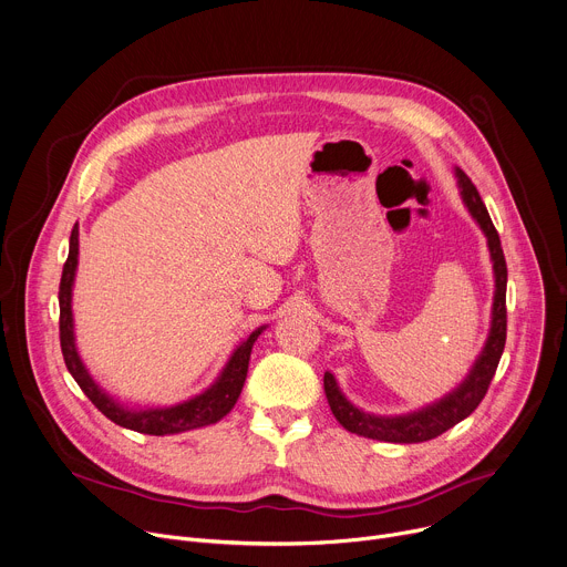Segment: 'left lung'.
<instances>
[{
    "label": "left lung",
    "mask_w": 567,
    "mask_h": 567,
    "mask_svg": "<svg viewBox=\"0 0 567 567\" xmlns=\"http://www.w3.org/2000/svg\"><path fill=\"white\" fill-rule=\"evenodd\" d=\"M457 179L462 188V200L468 207L471 216L482 227L488 249H491V261L495 272V295H493V310H491V331L486 338V344L475 360L471 373L462 381L457 390L446 394L442 401H436L427 408H421L419 412L401 414V416H375L358 410L351 405L344 394L340 392L333 373H324V392L331 405L333 416L340 421L342 427H347L353 434L367 436V439H379V442H392V444H419L444 434L460 421H464L475 408L482 403V399L488 392V385L495 375L497 362L505 351L507 342V261L502 255L499 236L491 223V216L477 194L475 184L468 179V175L457 168Z\"/></svg>",
    "instance_id": "obj_1"
}]
</instances>
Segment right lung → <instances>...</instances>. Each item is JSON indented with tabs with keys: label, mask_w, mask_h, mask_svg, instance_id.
<instances>
[{
	"label": "right lung",
	"mask_w": 567,
	"mask_h": 567,
	"mask_svg": "<svg viewBox=\"0 0 567 567\" xmlns=\"http://www.w3.org/2000/svg\"><path fill=\"white\" fill-rule=\"evenodd\" d=\"M76 264H79V225H74L72 236H70V257L65 261V268H62L60 277V290H58V301H60V349L62 358H65V364L70 373L74 375V381L83 390V394L99 408L110 421H114L121 427H128L135 432L144 434H175L184 430H194L203 425H212L220 421L238 401L245 375H247V364H249V353L251 347H255L257 338L261 336L264 327L251 333L247 340H243L236 351L231 353L229 362L220 371L216 383L205 390L203 394L188 399L184 403L171 405V408H148V410H128L121 403H116L112 396H107L94 381L90 371L85 369L76 342H74V318H72V286H74V275H76Z\"/></svg>",
	"instance_id": "right-lung-1"
}]
</instances>
